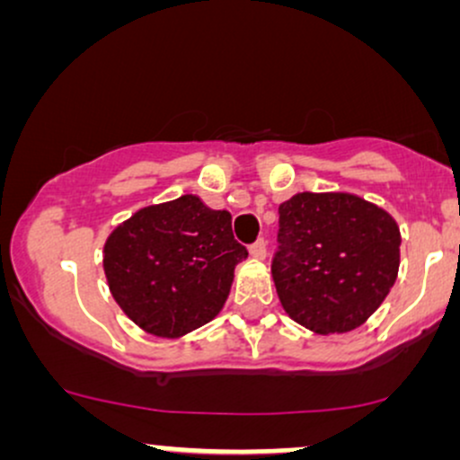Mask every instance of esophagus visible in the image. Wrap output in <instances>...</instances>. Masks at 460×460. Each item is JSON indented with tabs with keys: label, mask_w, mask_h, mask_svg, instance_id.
Returning a JSON list of instances; mask_svg holds the SVG:
<instances>
[{
	"label": "esophagus",
	"mask_w": 460,
	"mask_h": 460,
	"mask_svg": "<svg viewBox=\"0 0 460 460\" xmlns=\"http://www.w3.org/2000/svg\"><path fill=\"white\" fill-rule=\"evenodd\" d=\"M251 255L255 257V260H266V255H268V246H266V240H257L255 244L251 246Z\"/></svg>",
	"instance_id": "obj_1"
}]
</instances>
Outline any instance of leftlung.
I'll return each instance as SVG.
<instances>
[{"label":"left lung","instance_id":"left-lung-1","mask_svg":"<svg viewBox=\"0 0 460 460\" xmlns=\"http://www.w3.org/2000/svg\"><path fill=\"white\" fill-rule=\"evenodd\" d=\"M279 225L272 277L285 314L318 335L366 324L398 279L394 216L350 192H298Z\"/></svg>","mask_w":460,"mask_h":460}]
</instances>
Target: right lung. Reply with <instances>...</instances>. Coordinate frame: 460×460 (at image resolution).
I'll use <instances>...</instances> for the list:
<instances>
[{
    "instance_id": "right-lung-1",
    "label": "right lung",
    "mask_w": 460,
    "mask_h": 460,
    "mask_svg": "<svg viewBox=\"0 0 460 460\" xmlns=\"http://www.w3.org/2000/svg\"><path fill=\"white\" fill-rule=\"evenodd\" d=\"M248 251L231 231V214L197 194L146 205L103 244V270L123 314L142 331L177 340L225 307L235 266Z\"/></svg>"
}]
</instances>
